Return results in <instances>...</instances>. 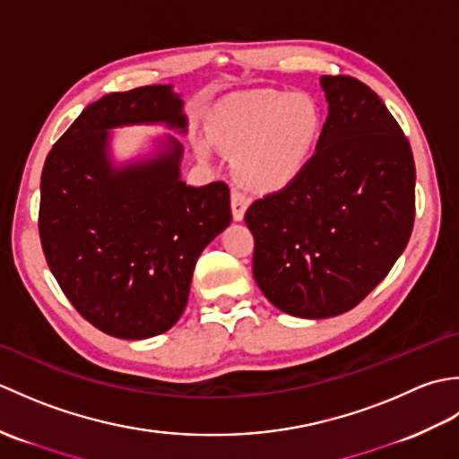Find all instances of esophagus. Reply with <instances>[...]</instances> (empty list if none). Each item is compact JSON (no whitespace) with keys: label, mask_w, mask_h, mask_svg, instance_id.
<instances>
[{"label":"esophagus","mask_w":459,"mask_h":459,"mask_svg":"<svg viewBox=\"0 0 459 459\" xmlns=\"http://www.w3.org/2000/svg\"><path fill=\"white\" fill-rule=\"evenodd\" d=\"M248 197L242 191L238 189H232L230 193V207H232V217H235V221H242L245 219V212L248 209Z\"/></svg>","instance_id":"1"}]
</instances>
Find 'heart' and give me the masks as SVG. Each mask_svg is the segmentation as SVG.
I'll return each mask as SVG.
<instances>
[{
  "instance_id": "1",
  "label": "heart",
  "mask_w": 459,
  "mask_h": 459,
  "mask_svg": "<svg viewBox=\"0 0 459 459\" xmlns=\"http://www.w3.org/2000/svg\"><path fill=\"white\" fill-rule=\"evenodd\" d=\"M319 110L304 94L258 91L230 104L212 126L214 143L235 155L237 179L250 189L274 191L304 171L319 134ZM201 158L209 145L199 143Z\"/></svg>"
}]
</instances>
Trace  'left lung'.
Wrapping results in <instances>:
<instances>
[{"label":"left lung","mask_w":459,"mask_h":459,"mask_svg":"<svg viewBox=\"0 0 459 459\" xmlns=\"http://www.w3.org/2000/svg\"><path fill=\"white\" fill-rule=\"evenodd\" d=\"M329 114L307 165L248 207L252 274L270 304L306 319L353 309L411 238V143L377 92L353 76H321Z\"/></svg>","instance_id":"8db88e82"}]
</instances>
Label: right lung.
Segmentation results:
<instances>
[{
    "instance_id": "add662e5",
    "label": "right lung",
    "mask_w": 459,
    "mask_h": 459,
    "mask_svg": "<svg viewBox=\"0 0 459 459\" xmlns=\"http://www.w3.org/2000/svg\"><path fill=\"white\" fill-rule=\"evenodd\" d=\"M135 124L187 132L181 94L152 84L86 106L47 155L39 204L58 286L89 324L120 339L178 324L197 258L232 217L227 183L181 181L183 145L173 135L152 158L116 168L110 130Z\"/></svg>"
}]
</instances>
